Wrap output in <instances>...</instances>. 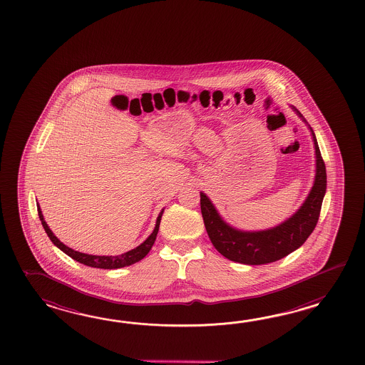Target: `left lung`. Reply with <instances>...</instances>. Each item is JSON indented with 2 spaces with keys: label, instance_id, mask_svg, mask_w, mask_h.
<instances>
[{
  "label": "left lung",
  "instance_id": "8db88e82",
  "mask_svg": "<svg viewBox=\"0 0 365 365\" xmlns=\"http://www.w3.org/2000/svg\"><path fill=\"white\" fill-rule=\"evenodd\" d=\"M295 110L299 116L303 117L297 109ZM309 129L316 148L314 184L303 206L282 225L256 232L235 230L217 214L207 195L201 193V212L205 227L212 245L222 256L239 264H270L300 248L313 232L326 193V167L316 135L312 128Z\"/></svg>",
  "mask_w": 365,
  "mask_h": 365
}]
</instances>
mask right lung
<instances>
[{
    "label": "right lung",
    "instance_id": "add662e5",
    "mask_svg": "<svg viewBox=\"0 0 365 365\" xmlns=\"http://www.w3.org/2000/svg\"><path fill=\"white\" fill-rule=\"evenodd\" d=\"M38 212H39L40 220H41V225L44 227L46 232H47L48 237L51 239V241L55 244L56 247L58 249H61L62 252L65 255L71 257L73 259L78 261L79 264H86V266H91V267H98V269H120V267H125V266H129V264H135L140 261L142 258L148 256L150 249L153 248L154 242H155L156 235L159 231V225H160V219L163 215V210L160 211L159 217L156 219V225L154 228L153 233L148 236L146 240L143 241L140 245H138L137 248L132 249L129 252H126L124 255H120V256H93V255H86V253H81L77 252L74 249L66 247L65 244H62L61 241L58 240L56 237L53 232L49 230L43 214H41V210L38 206Z\"/></svg>",
    "mask_w": 365,
    "mask_h": 365
}]
</instances>
